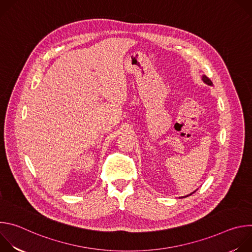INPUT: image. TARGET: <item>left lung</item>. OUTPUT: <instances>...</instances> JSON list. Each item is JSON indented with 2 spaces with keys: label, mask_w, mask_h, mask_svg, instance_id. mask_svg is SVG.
<instances>
[{
  "label": "left lung",
  "mask_w": 252,
  "mask_h": 252,
  "mask_svg": "<svg viewBox=\"0 0 252 252\" xmlns=\"http://www.w3.org/2000/svg\"><path fill=\"white\" fill-rule=\"evenodd\" d=\"M202 80H203V81H204V83H206L207 85H210V86L212 85V82H211V81H210L206 76H203V77H202Z\"/></svg>",
  "instance_id": "8db88e82"
}]
</instances>
